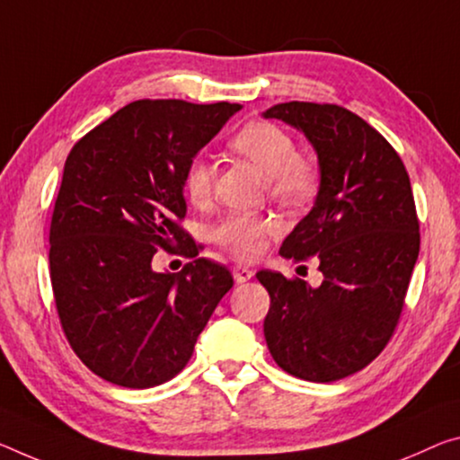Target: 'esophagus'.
<instances>
[{"label": "esophagus", "instance_id": "obj_1", "mask_svg": "<svg viewBox=\"0 0 460 460\" xmlns=\"http://www.w3.org/2000/svg\"><path fill=\"white\" fill-rule=\"evenodd\" d=\"M233 279H235L237 284H243V282L253 279V270L245 268V266H235L233 268Z\"/></svg>", "mask_w": 460, "mask_h": 460}]
</instances>
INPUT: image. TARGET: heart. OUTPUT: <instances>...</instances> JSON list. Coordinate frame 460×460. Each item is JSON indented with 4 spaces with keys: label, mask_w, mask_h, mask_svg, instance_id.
Wrapping results in <instances>:
<instances>
[{
    "label": "heart",
    "mask_w": 460,
    "mask_h": 460,
    "mask_svg": "<svg viewBox=\"0 0 460 460\" xmlns=\"http://www.w3.org/2000/svg\"><path fill=\"white\" fill-rule=\"evenodd\" d=\"M231 149L256 164L268 176L270 194L288 207H301L315 196L319 167L311 157L296 153L293 135L268 120L247 122L231 137ZM181 188L192 204H204L213 190V167L204 157L188 162L181 173ZM276 231V221L266 215L231 213L213 229V239L231 256L250 260Z\"/></svg>",
    "instance_id": "b5f03b06"
}]
</instances>
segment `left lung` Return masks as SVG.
Returning a JSON list of instances; mask_svg holds the SVG:
<instances>
[{
	"label": "left lung",
	"instance_id": "left-lung-1",
	"mask_svg": "<svg viewBox=\"0 0 460 460\" xmlns=\"http://www.w3.org/2000/svg\"><path fill=\"white\" fill-rule=\"evenodd\" d=\"M309 138L322 184L309 215L284 239L293 261L317 260L323 282L260 270L270 295L264 335L274 362L311 383L368 367L389 344L420 253V221L397 151L358 114L284 102L264 112Z\"/></svg>",
	"mask_w": 460,
	"mask_h": 460
}]
</instances>
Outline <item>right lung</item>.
Wrapping results in <instances>:
<instances>
[{
  "label": "right lung",
  "instance_id": "add662e5",
  "mask_svg": "<svg viewBox=\"0 0 460 460\" xmlns=\"http://www.w3.org/2000/svg\"><path fill=\"white\" fill-rule=\"evenodd\" d=\"M239 104L137 100L73 145L49 233L50 284L73 352L93 375L128 389L176 376L233 287L199 256L180 221L181 173ZM157 246L194 257L153 273Z\"/></svg>",
  "mask_w": 460,
  "mask_h": 460
}]
</instances>
